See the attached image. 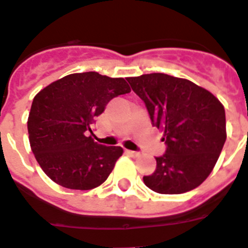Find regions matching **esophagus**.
Wrapping results in <instances>:
<instances>
[{
  "instance_id": "34e87169",
  "label": "esophagus",
  "mask_w": 248,
  "mask_h": 248,
  "mask_svg": "<svg viewBox=\"0 0 248 248\" xmlns=\"http://www.w3.org/2000/svg\"><path fill=\"white\" fill-rule=\"evenodd\" d=\"M125 153L129 154L130 156H138L139 155L138 152H134V150H125Z\"/></svg>"
}]
</instances>
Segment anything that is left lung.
Wrapping results in <instances>:
<instances>
[{
    "label": "left lung",
    "mask_w": 248,
    "mask_h": 248,
    "mask_svg": "<svg viewBox=\"0 0 248 248\" xmlns=\"http://www.w3.org/2000/svg\"><path fill=\"white\" fill-rule=\"evenodd\" d=\"M126 80L144 101L152 125L164 130L166 153L143 177L145 186L156 193L181 194L202 185L225 145L223 105L206 89L167 74Z\"/></svg>",
    "instance_id": "1"
}]
</instances>
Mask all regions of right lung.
Masks as SVG:
<instances>
[{
  "label": "right lung",
  "mask_w": 248,
  "mask_h": 248,
  "mask_svg": "<svg viewBox=\"0 0 248 248\" xmlns=\"http://www.w3.org/2000/svg\"><path fill=\"white\" fill-rule=\"evenodd\" d=\"M128 93L123 78L89 71L63 76L36 95L27 120L30 145L48 178L80 190L107 181L123 149L99 144L89 133L108 103Z\"/></svg>",
  "instance_id": "obj_1"
}]
</instances>
